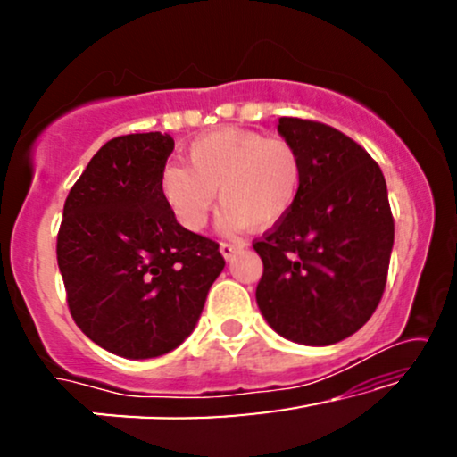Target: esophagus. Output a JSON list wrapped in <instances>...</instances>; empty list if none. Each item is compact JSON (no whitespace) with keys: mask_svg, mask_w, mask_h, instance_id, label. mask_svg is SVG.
<instances>
[{"mask_svg":"<svg viewBox=\"0 0 457 457\" xmlns=\"http://www.w3.org/2000/svg\"><path fill=\"white\" fill-rule=\"evenodd\" d=\"M243 247H245L243 243H220V253H222V258L228 262L237 252H241Z\"/></svg>","mask_w":457,"mask_h":457,"instance_id":"esophagus-1","label":"esophagus"}]
</instances>
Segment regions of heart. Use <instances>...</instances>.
Wrapping results in <instances>:
<instances>
[{"label": "heart", "mask_w": 457, "mask_h": 457, "mask_svg": "<svg viewBox=\"0 0 457 457\" xmlns=\"http://www.w3.org/2000/svg\"><path fill=\"white\" fill-rule=\"evenodd\" d=\"M187 158L191 169L170 162L160 174L162 197L187 230L205 227L218 193L224 204L218 218L222 233H239L252 224L277 227L291 214L302 189L295 147L255 130H212L191 143Z\"/></svg>", "instance_id": "heart-1"}]
</instances>
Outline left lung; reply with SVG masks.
<instances>
[{
  "instance_id": "left-lung-1",
  "label": "left lung",
  "mask_w": 457,
  "mask_h": 457,
  "mask_svg": "<svg viewBox=\"0 0 457 457\" xmlns=\"http://www.w3.org/2000/svg\"><path fill=\"white\" fill-rule=\"evenodd\" d=\"M302 160L291 214L253 249L264 262L255 299L280 337L324 347L347 339L383 297L393 249L386 183L364 147L322 122L278 118Z\"/></svg>"
}]
</instances>
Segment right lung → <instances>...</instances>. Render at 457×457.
I'll list each match as a JSON object with an SVG mask.
<instances>
[{"label":"right lung","mask_w":457,"mask_h":457,"mask_svg":"<svg viewBox=\"0 0 457 457\" xmlns=\"http://www.w3.org/2000/svg\"><path fill=\"white\" fill-rule=\"evenodd\" d=\"M174 139L116 137L93 155L64 204L58 266L77 327L105 352L158 358L193 333L224 258L180 227L160 191Z\"/></svg>","instance_id":"add662e5"}]
</instances>
